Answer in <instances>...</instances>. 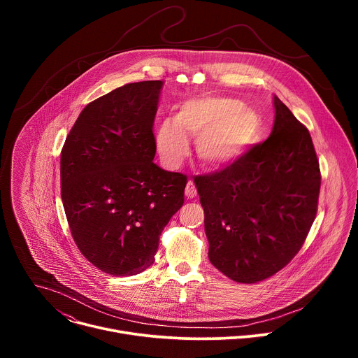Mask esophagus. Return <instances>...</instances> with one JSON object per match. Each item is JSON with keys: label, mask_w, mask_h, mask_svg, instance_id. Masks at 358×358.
<instances>
[{"label": "esophagus", "mask_w": 358, "mask_h": 358, "mask_svg": "<svg viewBox=\"0 0 358 358\" xmlns=\"http://www.w3.org/2000/svg\"><path fill=\"white\" fill-rule=\"evenodd\" d=\"M195 195H196V188H195L192 181H188L187 187H185V196L187 198H194Z\"/></svg>", "instance_id": "34e87169"}]
</instances>
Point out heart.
Segmentation results:
<instances>
[{"mask_svg": "<svg viewBox=\"0 0 358 358\" xmlns=\"http://www.w3.org/2000/svg\"><path fill=\"white\" fill-rule=\"evenodd\" d=\"M261 122L242 100L227 96L194 97L176 117L163 119L155 141L166 166L177 167L188 155V136L196 137V156L203 166L220 169L241 157L258 140Z\"/></svg>", "mask_w": 358, "mask_h": 358, "instance_id": "b5f03b06", "label": "heart"}]
</instances>
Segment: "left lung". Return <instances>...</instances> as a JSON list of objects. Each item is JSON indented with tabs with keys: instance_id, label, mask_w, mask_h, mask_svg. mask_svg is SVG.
Instances as JSON below:
<instances>
[{
	"instance_id": "8db88e82",
	"label": "left lung",
	"mask_w": 358,
	"mask_h": 358,
	"mask_svg": "<svg viewBox=\"0 0 358 358\" xmlns=\"http://www.w3.org/2000/svg\"><path fill=\"white\" fill-rule=\"evenodd\" d=\"M275 123L221 171L194 180L206 214L211 264L238 283H257L300 250L317 213L320 169L309 130L275 96Z\"/></svg>"
}]
</instances>
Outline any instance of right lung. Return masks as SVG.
<instances>
[{
    "label": "right lung",
    "instance_id": "add662e5",
    "mask_svg": "<svg viewBox=\"0 0 358 358\" xmlns=\"http://www.w3.org/2000/svg\"><path fill=\"white\" fill-rule=\"evenodd\" d=\"M163 80L127 83L80 112L61 152V196L75 243L97 269L133 276L155 262L187 177L152 163Z\"/></svg>",
    "mask_w": 358,
    "mask_h": 358
}]
</instances>
